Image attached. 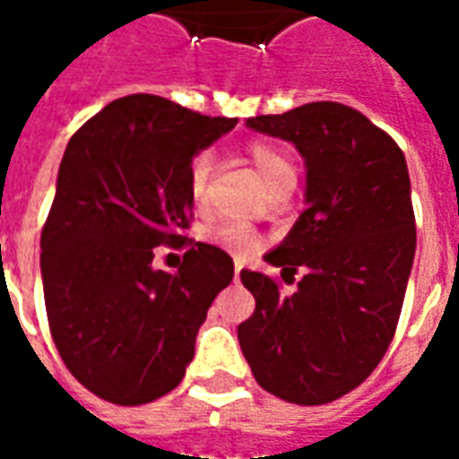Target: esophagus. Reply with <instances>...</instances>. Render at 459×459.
<instances>
[{
    "label": "esophagus",
    "instance_id": "1",
    "mask_svg": "<svg viewBox=\"0 0 459 459\" xmlns=\"http://www.w3.org/2000/svg\"><path fill=\"white\" fill-rule=\"evenodd\" d=\"M240 273H243V263H240V260H236V265H233V278L240 280Z\"/></svg>",
    "mask_w": 459,
    "mask_h": 459
}]
</instances>
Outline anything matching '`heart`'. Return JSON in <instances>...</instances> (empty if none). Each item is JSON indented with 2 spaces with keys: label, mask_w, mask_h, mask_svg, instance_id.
<instances>
[{
  "label": "heart",
  "mask_w": 459,
  "mask_h": 459,
  "mask_svg": "<svg viewBox=\"0 0 459 459\" xmlns=\"http://www.w3.org/2000/svg\"><path fill=\"white\" fill-rule=\"evenodd\" d=\"M250 160L258 169L260 179L273 181L282 171H292V164H290L288 154L270 144V142H253L250 144ZM211 171H213V154L211 152H199L189 164V196L194 204H201L204 196H206V186H209ZM206 240L213 243L216 248L226 250L230 255H238V258H246V255H253L255 250L260 248V240L255 236V230L246 226V223H223V226H216L206 233Z\"/></svg>",
  "instance_id": "obj_1"
}]
</instances>
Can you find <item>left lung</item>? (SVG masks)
<instances>
[{
	"mask_svg": "<svg viewBox=\"0 0 459 459\" xmlns=\"http://www.w3.org/2000/svg\"><path fill=\"white\" fill-rule=\"evenodd\" d=\"M292 142L307 186L295 226L265 260L292 295L243 270L255 312L238 342L268 394L298 405L337 401L364 384L394 339L415 258V216L405 157L384 130L342 103H307L246 120Z\"/></svg>",
	"mask_w": 459,
	"mask_h": 459,
	"instance_id": "left-lung-1",
	"label": "left lung"
}]
</instances>
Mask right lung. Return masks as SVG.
Instances as JSON below:
<instances>
[{
  "label": "right lung",
  "mask_w": 459,
  "mask_h": 459,
  "mask_svg": "<svg viewBox=\"0 0 459 459\" xmlns=\"http://www.w3.org/2000/svg\"><path fill=\"white\" fill-rule=\"evenodd\" d=\"M238 117L127 95L75 132L41 230L48 327L68 371L117 405L177 388L233 260L189 229L191 160ZM157 245L190 248L177 273L151 268Z\"/></svg>",
  "instance_id": "1"
}]
</instances>
